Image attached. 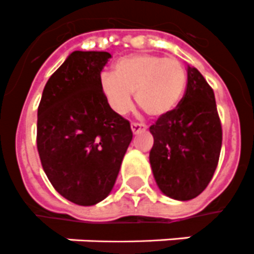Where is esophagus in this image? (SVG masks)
<instances>
[{
    "mask_svg": "<svg viewBox=\"0 0 254 254\" xmlns=\"http://www.w3.org/2000/svg\"><path fill=\"white\" fill-rule=\"evenodd\" d=\"M130 127H131V131H133L134 134H138V133H141V131L146 130V127L138 123H131Z\"/></svg>",
    "mask_w": 254,
    "mask_h": 254,
    "instance_id": "34e87169",
    "label": "esophagus"
}]
</instances>
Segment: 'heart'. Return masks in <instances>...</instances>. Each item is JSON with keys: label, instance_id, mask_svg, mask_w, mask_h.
I'll list each match as a JSON object with an SVG mask.
<instances>
[{"label": "heart", "instance_id": "b5f03b06", "mask_svg": "<svg viewBox=\"0 0 254 254\" xmlns=\"http://www.w3.org/2000/svg\"><path fill=\"white\" fill-rule=\"evenodd\" d=\"M187 75L175 58L154 54L124 57L113 67V75L101 76L100 87L109 107L119 115L131 108V95L147 116L159 119L178 107L186 89Z\"/></svg>", "mask_w": 254, "mask_h": 254}]
</instances>
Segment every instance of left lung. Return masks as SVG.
Listing matches in <instances>:
<instances>
[{"label":"left lung","instance_id":"8db88e82","mask_svg":"<svg viewBox=\"0 0 254 254\" xmlns=\"http://www.w3.org/2000/svg\"><path fill=\"white\" fill-rule=\"evenodd\" d=\"M150 159L159 190L175 200L196 197L208 186L220 157L223 130L213 89L187 67V87L178 107L150 127Z\"/></svg>","mask_w":254,"mask_h":254}]
</instances>
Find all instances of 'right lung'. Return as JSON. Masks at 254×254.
<instances>
[{"label": "right lung", "mask_w": 254, "mask_h": 254, "mask_svg": "<svg viewBox=\"0 0 254 254\" xmlns=\"http://www.w3.org/2000/svg\"><path fill=\"white\" fill-rule=\"evenodd\" d=\"M105 51H73L46 83L38 107L37 147L54 189L93 205L111 193L133 138L130 124L104 97Z\"/></svg>", "instance_id": "1"}]
</instances>
